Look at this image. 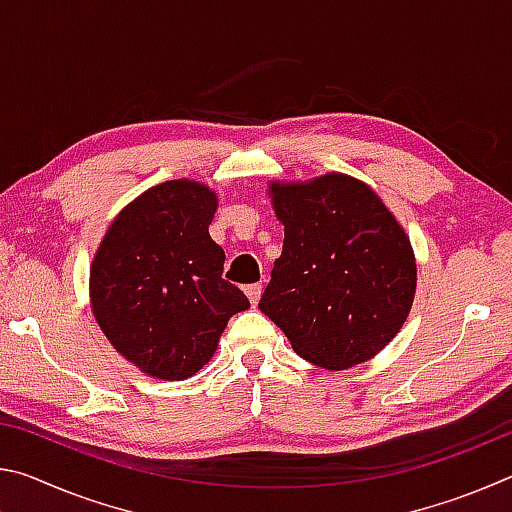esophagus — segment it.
Segmentation results:
<instances>
[{"mask_svg": "<svg viewBox=\"0 0 512 512\" xmlns=\"http://www.w3.org/2000/svg\"><path fill=\"white\" fill-rule=\"evenodd\" d=\"M262 289H264L262 284H250V287H246V296L253 307L259 302V298H262Z\"/></svg>", "mask_w": 512, "mask_h": 512, "instance_id": "esophagus-1", "label": "esophagus"}]
</instances>
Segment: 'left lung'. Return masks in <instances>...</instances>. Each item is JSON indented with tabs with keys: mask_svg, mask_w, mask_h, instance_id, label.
Masks as SVG:
<instances>
[{
	"mask_svg": "<svg viewBox=\"0 0 512 512\" xmlns=\"http://www.w3.org/2000/svg\"><path fill=\"white\" fill-rule=\"evenodd\" d=\"M266 194L284 244L259 311L314 366L348 370L377 357L409 318L418 287L400 221L348 173L271 180Z\"/></svg>",
	"mask_w": 512,
	"mask_h": 512,
	"instance_id": "8db88e82",
	"label": "left lung"
}]
</instances>
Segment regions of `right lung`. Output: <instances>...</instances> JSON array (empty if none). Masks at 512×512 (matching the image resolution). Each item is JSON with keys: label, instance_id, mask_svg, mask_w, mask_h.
I'll return each mask as SVG.
<instances>
[{"label": "right lung", "instance_id": "obj_1", "mask_svg": "<svg viewBox=\"0 0 512 512\" xmlns=\"http://www.w3.org/2000/svg\"><path fill=\"white\" fill-rule=\"evenodd\" d=\"M219 198L198 180L146 189L112 223L90 264V309L112 348L146 375L183 381L214 357L230 316L250 307L225 282L210 237Z\"/></svg>", "mask_w": 512, "mask_h": 512}]
</instances>
